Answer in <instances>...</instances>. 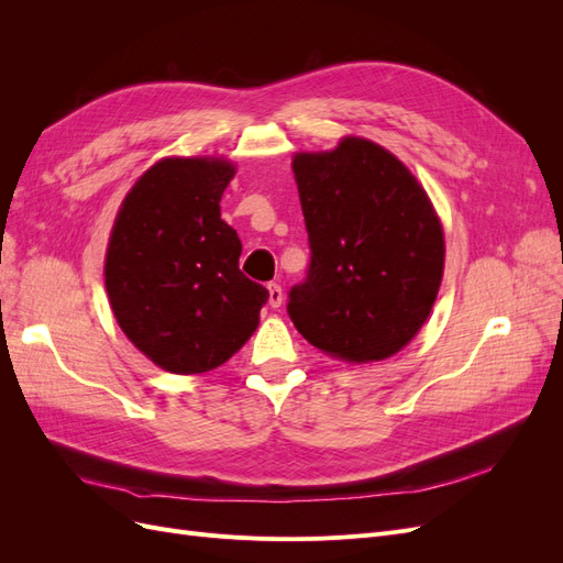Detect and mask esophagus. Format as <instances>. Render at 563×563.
<instances>
[{
    "instance_id": "esophagus-1",
    "label": "esophagus",
    "mask_w": 563,
    "mask_h": 563,
    "mask_svg": "<svg viewBox=\"0 0 563 563\" xmlns=\"http://www.w3.org/2000/svg\"><path fill=\"white\" fill-rule=\"evenodd\" d=\"M267 294H269V305L272 308H282L284 302V291L279 284H267Z\"/></svg>"
}]
</instances>
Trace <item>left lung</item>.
<instances>
[{
    "instance_id": "obj_1",
    "label": "left lung",
    "mask_w": 563,
    "mask_h": 563,
    "mask_svg": "<svg viewBox=\"0 0 563 563\" xmlns=\"http://www.w3.org/2000/svg\"><path fill=\"white\" fill-rule=\"evenodd\" d=\"M310 267L288 317L310 345L383 362L428 321L444 277V230L428 192L385 147L347 135L294 157Z\"/></svg>"
}]
</instances>
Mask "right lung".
Returning a JSON list of instances; mask_svg holds the SVG:
<instances>
[{"mask_svg":"<svg viewBox=\"0 0 563 563\" xmlns=\"http://www.w3.org/2000/svg\"><path fill=\"white\" fill-rule=\"evenodd\" d=\"M234 166L166 157L135 180L119 209L106 288L131 343L168 373H207L258 329L267 288L240 269L242 242L220 218Z\"/></svg>","mask_w":563,"mask_h":563,"instance_id":"add662e5","label":"right lung"}]
</instances>
